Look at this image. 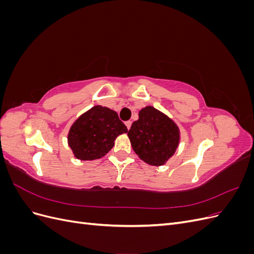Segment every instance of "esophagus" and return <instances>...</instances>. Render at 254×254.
<instances>
[{
  "mask_svg": "<svg viewBox=\"0 0 254 254\" xmlns=\"http://www.w3.org/2000/svg\"><path fill=\"white\" fill-rule=\"evenodd\" d=\"M131 121H127V122H125V125H126V127L129 129L130 128V126H131Z\"/></svg>",
  "mask_w": 254,
  "mask_h": 254,
  "instance_id": "1",
  "label": "esophagus"
}]
</instances>
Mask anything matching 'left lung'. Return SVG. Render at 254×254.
<instances>
[{
    "label": "left lung",
    "instance_id": "obj_1",
    "mask_svg": "<svg viewBox=\"0 0 254 254\" xmlns=\"http://www.w3.org/2000/svg\"><path fill=\"white\" fill-rule=\"evenodd\" d=\"M132 149L149 165L160 166L174 156L180 142V130L163 112L146 106L139 112V120L128 131Z\"/></svg>",
    "mask_w": 254,
    "mask_h": 254
}]
</instances>
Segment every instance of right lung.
<instances>
[{
	"instance_id": "obj_1",
	"label": "right lung",
	"mask_w": 254,
	"mask_h": 254,
	"mask_svg": "<svg viewBox=\"0 0 254 254\" xmlns=\"http://www.w3.org/2000/svg\"><path fill=\"white\" fill-rule=\"evenodd\" d=\"M128 131L118 113L103 106H94L82 113L68 130L67 144L75 158L91 161L104 157L117 137Z\"/></svg>"
}]
</instances>
